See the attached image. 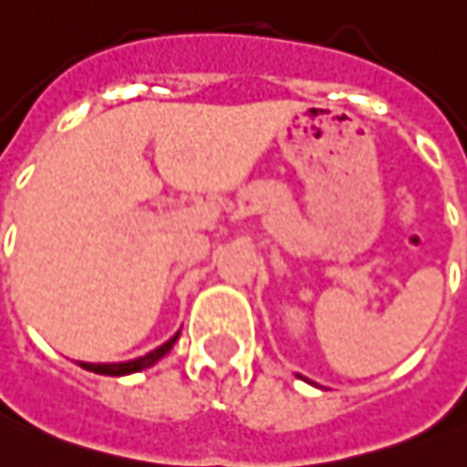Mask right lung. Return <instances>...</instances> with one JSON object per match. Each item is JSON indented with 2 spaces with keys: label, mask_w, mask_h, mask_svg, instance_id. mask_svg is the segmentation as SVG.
<instances>
[{
  "label": "right lung",
  "mask_w": 467,
  "mask_h": 467,
  "mask_svg": "<svg viewBox=\"0 0 467 467\" xmlns=\"http://www.w3.org/2000/svg\"><path fill=\"white\" fill-rule=\"evenodd\" d=\"M180 333L170 337L167 343H162L160 348L150 350L147 356H140V358H134V361H124V363H80L86 371H93V374H104V376H127V374H137L141 368H150L154 363L160 361L162 356L170 353V348L175 346V340H178Z\"/></svg>",
  "instance_id": "1"
}]
</instances>
